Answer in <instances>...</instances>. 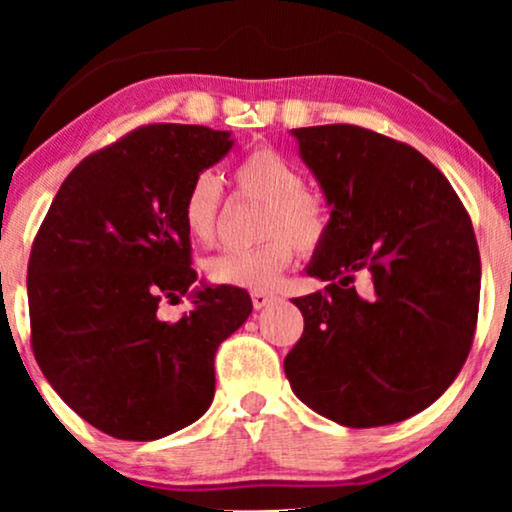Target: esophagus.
<instances>
[{
	"label": "esophagus",
	"mask_w": 512,
	"mask_h": 512,
	"mask_svg": "<svg viewBox=\"0 0 512 512\" xmlns=\"http://www.w3.org/2000/svg\"><path fill=\"white\" fill-rule=\"evenodd\" d=\"M272 300H275V296H272V293H265V291H254V293H251V303H254L256 310H263V307H268Z\"/></svg>",
	"instance_id": "1"
}]
</instances>
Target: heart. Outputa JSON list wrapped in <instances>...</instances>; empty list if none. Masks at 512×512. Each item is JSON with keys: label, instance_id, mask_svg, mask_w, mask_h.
<instances>
[{"label": "heart", "instance_id": "b5f03b06", "mask_svg": "<svg viewBox=\"0 0 512 512\" xmlns=\"http://www.w3.org/2000/svg\"><path fill=\"white\" fill-rule=\"evenodd\" d=\"M233 179L242 195L263 202L254 249L226 251L205 263L214 284L242 289H270L289 268L296 249L312 254L324 244L331 228V212L319 193L305 186L300 167L272 146H258L235 165ZM221 184L212 172L195 174L181 202V219L188 235L212 244L219 233Z\"/></svg>", "mask_w": 512, "mask_h": 512}]
</instances>
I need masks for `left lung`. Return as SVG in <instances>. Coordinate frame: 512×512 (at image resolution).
Returning a JSON list of instances; mask_svg holds the SVG:
<instances>
[{
    "label": "left lung",
    "instance_id": "obj_1",
    "mask_svg": "<svg viewBox=\"0 0 512 512\" xmlns=\"http://www.w3.org/2000/svg\"><path fill=\"white\" fill-rule=\"evenodd\" d=\"M331 205L293 298L305 328L284 359L293 394L342 426L403 422L443 396L471 352L480 251L450 181L412 146L359 125L291 130ZM356 274H366L359 294Z\"/></svg>",
    "mask_w": 512,
    "mask_h": 512
}]
</instances>
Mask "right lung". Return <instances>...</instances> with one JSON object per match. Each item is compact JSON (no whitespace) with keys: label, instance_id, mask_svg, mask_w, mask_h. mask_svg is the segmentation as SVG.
Masks as SVG:
<instances>
[{"label":"right lung","instance_id":"add662e5","mask_svg":"<svg viewBox=\"0 0 512 512\" xmlns=\"http://www.w3.org/2000/svg\"><path fill=\"white\" fill-rule=\"evenodd\" d=\"M233 149L230 132L153 123L90 153L62 181L27 265L32 352L76 415L121 440L193 424L214 398V354L251 314L237 286H202L179 321L160 300L191 293L181 202Z\"/></svg>","mask_w":512,"mask_h":512}]
</instances>
